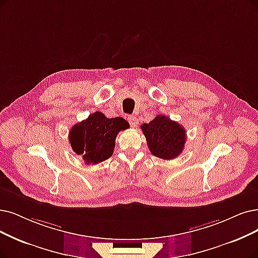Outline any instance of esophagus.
<instances>
[{"label": "esophagus", "mask_w": 258, "mask_h": 258, "mask_svg": "<svg viewBox=\"0 0 258 258\" xmlns=\"http://www.w3.org/2000/svg\"><path fill=\"white\" fill-rule=\"evenodd\" d=\"M128 121H129V123H130V125H131L132 127H137V126H138V119H137V117H135V116L129 115V116H128Z\"/></svg>", "instance_id": "1"}]
</instances>
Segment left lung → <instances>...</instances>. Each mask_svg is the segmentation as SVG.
I'll list each match as a JSON object with an SVG mask.
<instances>
[{
	"label": "left lung",
	"mask_w": 258,
	"mask_h": 258,
	"mask_svg": "<svg viewBox=\"0 0 258 258\" xmlns=\"http://www.w3.org/2000/svg\"><path fill=\"white\" fill-rule=\"evenodd\" d=\"M141 129L153 156L163 160H171L182 152L186 141V132L177 121L165 115H158L150 122L143 123Z\"/></svg>",
	"instance_id": "1"
}]
</instances>
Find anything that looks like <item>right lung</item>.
Wrapping results in <instances>:
<instances>
[{
	"instance_id": "obj_1",
	"label": "right lung",
	"mask_w": 258,
	"mask_h": 258,
	"mask_svg": "<svg viewBox=\"0 0 258 258\" xmlns=\"http://www.w3.org/2000/svg\"><path fill=\"white\" fill-rule=\"evenodd\" d=\"M127 128L129 123L122 117L108 118L104 113L94 112L72 127L69 135L71 147L82 156L86 164H98L112 156L117 133Z\"/></svg>"
}]
</instances>
